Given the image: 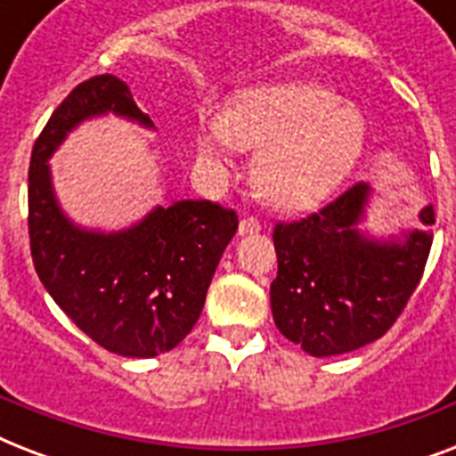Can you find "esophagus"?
Segmentation results:
<instances>
[{
	"instance_id": "esophagus-1",
	"label": "esophagus",
	"mask_w": 456,
	"mask_h": 456,
	"mask_svg": "<svg viewBox=\"0 0 456 456\" xmlns=\"http://www.w3.org/2000/svg\"><path fill=\"white\" fill-rule=\"evenodd\" d=\"M256 232H260V220L253 217V215L241 217V222H239V234H256Z\"/></svg>"
}]
</instances>
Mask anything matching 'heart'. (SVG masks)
Listing matches in <instances>:
<instances>
[{"label": "heart", "mask_w": 456, "mask_h": 456, "mask_svg": "<svg viewBox=\"0 0 456 456\" xmlns=\"http://www.w3.org/2000/svg\"><path fill=\"white\" fill-rule=\"evenodd\" d=\"M263 149L256 182L281 208H307L336 189L364 146V120L314 85H272L236 94L217 127L200 132L199 153L220 163L222 146Z\"/></svg>", "instance_id": "obj_1"}]
</instances>
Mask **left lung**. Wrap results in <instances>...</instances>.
Returning <instances> with one entry per match:
<instances>
[{"label":"left lung","instance_id":"obj_1","mask_svg":"<svg viewBox=\"0 0 456 456\" xmlns=\"http://www.w3.org/2000/svg\"><path fill=\"white\" fill-rule=\"evenodd\" d=\"M369 184L357 182L317 213L277 222V279L270 286L274 324L314 357L343 354L381 338L417 291L431 253V232L374 241L357 232ZM421 222H436L433 206Z\"/></svg>","mask_w":456,"mask_h":456}]
</instances>
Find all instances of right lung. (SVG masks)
<instances>
[{
    "instance_id": "1",
    "label": "right lung",
    "mask_w": 456,
    "mask_h": 456,
    "mask_svg": "<svg viewBox=\"0 0 456 456\" xmlns=\"http://www.w3.org/2000/svg\"><path fill=\"white\" fill-rule=\"evenodd\" d=\"M103 113L153 127L116 75H94L61 102L30 156L32 263L49 296L94 343L123 357H156L199 322L239 217L213 200H177L125 232L75 227L56 203L46 160L75 125Z\"/></svg>"
}]
</instances>
